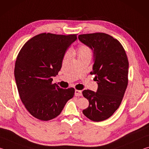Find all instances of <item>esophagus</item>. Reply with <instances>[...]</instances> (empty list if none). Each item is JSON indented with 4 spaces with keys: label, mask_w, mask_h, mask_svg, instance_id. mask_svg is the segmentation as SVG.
<instances>
[{
    "label": "esophagus",
    "mask_w": 149,
    "mask_h": 149,
    "mask_svg": "<svg viewBox=\"0 0 149 149\" xmlns=\"http://www.w3.org/2000/svg\"><path fill=\"white\" fill-rule=\"evenodd\" d=\"M75 95L76 96V97H79V96H81L82 95V91H81L76 89L75 91Z\"/></svg>",
    "instance_id": "esophagus-1"
}]
</instances>
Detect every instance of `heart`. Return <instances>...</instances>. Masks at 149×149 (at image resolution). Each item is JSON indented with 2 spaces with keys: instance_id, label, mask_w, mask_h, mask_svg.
I'll return each instance as SVG.
<instances>
[{
  "instance_id": "1",
  "label": "heart",
  "mask_w": 149,
  "mask_h": 149,
  "mask_svg": "<svg viewBox=\"0 0 149 149\" xmlns=\"http://www.w3.org/2000/svg\"><path fill=\"white\" fill-rule=\"evenodd\" d=\"M76 54L77 55L78 58L84 56H87V55H90L91 56V50L90 48L87 46V45H80V46L77 48V49L76 50Z\"/></svg>"
}]
</instances>
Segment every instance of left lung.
<instances>
[{
    "mask_svg": "<svg viewBox=\"0 0 149 149\" xmlns=\"http://www.w3.org/2000/svg\"><path fill=\"white\" fill-rule=\"evenodd\" d=\"M81 42L93 51V71L97 81V92H82L89 105L83 113L89 120L101 122L109 118L119 108L128 84L129 62L119 41L104 33L82 34Z\"/></svg>",
    "mask_w": 149,
    "mask_h": 149,
    "instance_id": "left-lung-1",
    "label": "left lung"
}]
</instances>
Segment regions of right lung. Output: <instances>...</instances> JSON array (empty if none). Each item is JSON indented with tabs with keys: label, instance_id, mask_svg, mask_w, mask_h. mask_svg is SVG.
I'll return each instance as SVG.
<instances>
[{
	"label": "right lung",
	"instance_id": "add662e5",
	"mask_svg": "<svg viewBox=\"0 0 149 149\" xmlns=\"http://www.w3.org/2000/svg\"><path fill=\"white\" fill-rule=\"evenodd\" d=\"M76 39L77 34L43 33L27 41L17 55L14 76L20 99L37 119H54L74 97V88L62 89L52 84V77L61 69L65 51Z\"/></svg>",
	"mask_w": 149,
	"mask_h": 149
}]
</instances>
